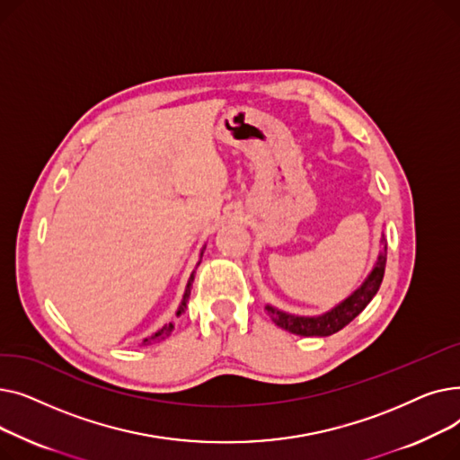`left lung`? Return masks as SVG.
I'll return each mask as SVG.
<instances>
[{
	"instance_id": "left-lung-1",
	"label": "left lung",
	"mask_w": 460,
	"mask_h": 460,
	"mask_svg": "<svg viewBox=\"0 0 460 460\" xmlns=\"http://www.w3.org/2000/svg\"><path fill=\"white\" fill-rule=\"evenodd\" d=\"M384 270H385V246H384V252L378 255L375 269L369 274V278L364 281V285H361L358 291L352 296H349L345 302H341L332 311L324 313V315H321V317H295V315H288V313L278 311L272 305H267V311L279 328L291 332V333L304 335V337L332 335L335 332L343 330L349 323H352L359 315L361 311L366 309V305L373 300V296L380 288Z\"/></svg>"
}]
</instances>
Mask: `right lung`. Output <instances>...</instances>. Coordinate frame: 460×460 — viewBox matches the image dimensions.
<instances>
[{"label": "right lung", "instance_id": "1", "mask_svg": "<svg viewBox=\"0 0 460 460\" xmlns=\"http://www.w3.org/2000/svg\"><path fill=\"white\" fill-rule=\"evenodd\" d=\"M191 281H193V274L190 276V281H188V285H186V293H184V296H182V302H181V307H179V311H177V315H181V313H184V309H186V302H188V298H190V288H191ZM173 332V324L169 323L167 326H164L162 330H158L156 333H153L149 340H143V345H147V343H151V341H156V340H164L165 335H169Z\"/></svg>", "mask_w": 460, "mask_h": 460}]
</instances>
